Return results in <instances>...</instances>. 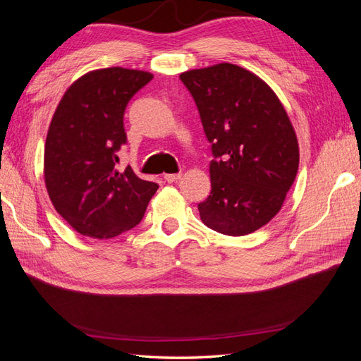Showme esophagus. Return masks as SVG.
Wrapping results in <instances>:
<instances>
[{"mask_svg": "<svg viewBox=\"0 0 361 361\" xmlns=\"http://www.w3.org/2000/svg\"><path fill=\"white\" fill-rule=\"evenodd\" d=\"M164 179H166V182H169V183H173V182H176V180H179L180 179V174L179 173H174V174H164Z\"/></svg>", "mask_w": 361, "mask_h": 361, "instance_id": "esophagus-1", "label": "esophagus"}]
</instances>
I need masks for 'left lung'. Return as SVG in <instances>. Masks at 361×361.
Returning <instances> with one entry per match:
<instances>
[{
    "label": "left lung",
    "mask_w": 361,
    "mask_h": 361,
    "mask_svg": "<svg viewBox=\"0 0 361 361\" xmlns=\"http://www.w3.org/2000/svg\"><path fill=\"white\" fill-rule=\"evenodd\" d=\"M211 143V194L199 203L212 231L243 236L280 209L298 171V141L276 93L231 63L180 73Z\"/></svg>",
    "instance_id": "left-lung-1"
}]
</instances>
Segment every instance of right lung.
Wrapping results in <instances>:
<instances>
[{"instance_id": "right-lung-1", "label": "right lung", "mask_w": 361, "mask_h": 361, "mask_svg": "<svg viewBox=\"0 0 361 361\" xmlns=\"http://www.w3.org/2000/svg\"><path fill=\"white\" fill-rule=\"evenodd\" d=\"M154 75L123 68L85 73L64 93L45 143V183L56 211L76 232L110 239L143 220L158 183L116 170L126 145L125 110Z\"/></svg>"}]
</instances>
